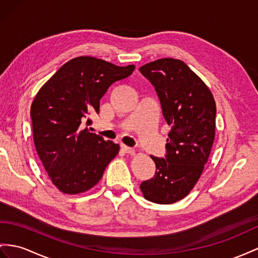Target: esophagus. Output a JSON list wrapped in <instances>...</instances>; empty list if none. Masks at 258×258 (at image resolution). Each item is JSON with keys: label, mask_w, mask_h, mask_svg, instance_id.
<instances>
[{"label": "esophagus", "mask_w": 258, "mask_h": 258, "mask_svg": "<svg viewBox=\"0 0 258 258\" xmlns=\"http://www.w3.org/2000/svg\"><path fill=\"white\" fill-rule=\"evenodd\" d=\"M121 148L123 149L124 153L130 154V155H133V154L135 153V149H134V148H132V147H127V146H125V145H121Z\"/></svg>", "instance_id": "esophagus-1"}]
</instances>
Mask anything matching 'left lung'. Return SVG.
<instances>
[{
  "label": "left lung",
  "instance_id": "8db88e82",
  "mask_svg": "<svg viewBox=\"0 0 258 258\" xmlns=\"http://www.w3.org/2000/svg\"><path fill=\"white\" fill-rule=\"evenodd\" d=\"M160 100L171 132L163 158L156 163L154 177L141 189L146 200L172 204L185 197L201 177L215 140L216 103L202 79L181 60L166 57L143 65Z\"/></svg>",
  "mask_w": 258,
  "mask_h": 258
}]
</instances>
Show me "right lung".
<instances>
[{"label": "right lung", "instance_id": "1", "mask_svg": "<svg viewBox=\"0 0 258 258\" xmlns=\"http://www.w3.org/2000/svg\"><path fill=\"white\" fill-rule=\"evenodd\" d=\"M134 69L79 56L62 65L39 90L30 109L34 142L61 192L78 194L94 187L117 155V144L84 126L91 124V113H99L100 99L110 86L128 77Z\"/></svg>", "mask_w": 258, "mask_h": 258}]
</instances>
